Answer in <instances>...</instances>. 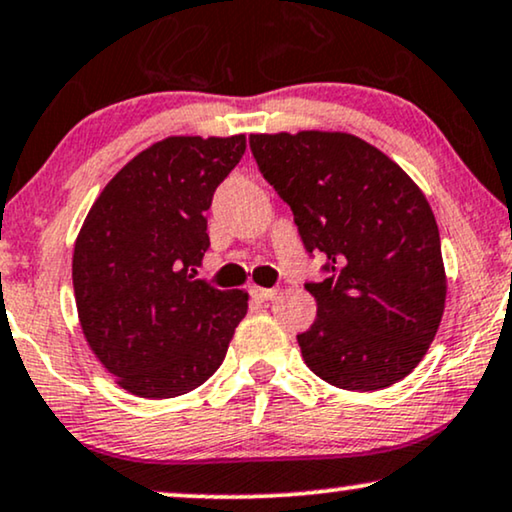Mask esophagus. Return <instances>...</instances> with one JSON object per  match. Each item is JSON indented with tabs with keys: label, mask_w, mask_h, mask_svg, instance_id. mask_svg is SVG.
<instances>
[{
	"label": "esophagus",
	"mask_w": 512,
	"mask_h": 512,
	"mask_svg": "<svg viewBox=\"0 0 512 512\" xmlns=\"http://www.w3.org/2000/svg\"><path fill=\"white\" fill-rule=\"evenodd\" d=\"M250 295L257 299V302H271L278 295L276 288H257V285H252L250 288Z\"/></svg>",
	"instance_id": "esophagus-1"
}]
</instances>
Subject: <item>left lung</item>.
Instances as JSON below:
<instances>
[{"instance_id": "left-lung-1", "label": "left lung", "mask_w": 512, "mask_h": 512, "mask_svg": "<svg viewBox=\"0 0 512 512\" xmlns=\"http://www.w3.org/2000/svg\"><path fill=\"white\" fill-rule=\"evenodd\" d=\"M264 180L330 276L304 288L316 320L297 335L327 384L377 391L426 356L447 299L438 222L417 182L370 142L339 131L252 133Z\"/></svg>"}]
</instances>
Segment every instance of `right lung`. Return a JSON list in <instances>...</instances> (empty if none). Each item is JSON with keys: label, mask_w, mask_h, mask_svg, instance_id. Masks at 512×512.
<instances>
[{"label": "right lung", "mask_w": 512, "mask_h": 512, "mask_svg": "<svg viewBox=\"0 0 512 512\" xmlns=\"http://www.w3.org/2000/svg\"><path fill=\"white\" fill-rule=\"evenodd\" d=\"M245 135H170L119 170L88 210L72 255L79 325L117 384L161 400L194 391L227 356L248 292L196 281L206 210Z\"/></svg>", "instance_id": "right-lung-1"}]
</instances>
